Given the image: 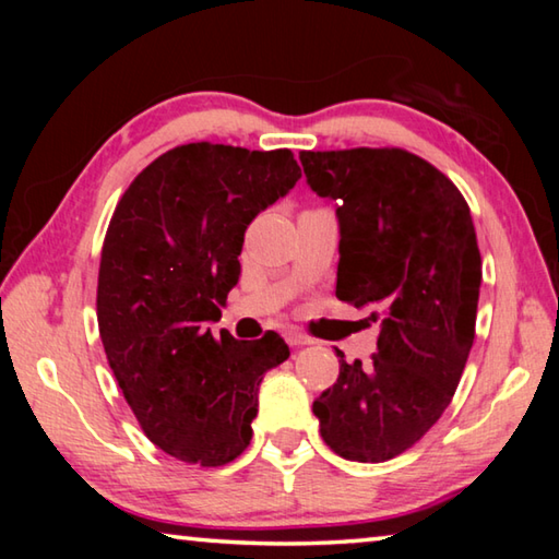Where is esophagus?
I'll return each instance as SVG.
<instances>
[{
	"instance_id": "esophagus-1",
	"label": "esophagus",
	"mask_w": 559,
	"mask_h": 559,
	"mask_svg": "<svg viewBox=\"0 0 559 559\" xmlns=\"http://www.w3.org/2000/svg\"><path fill=\"white\" fill-rule=\"evenodd\" d=\"M286 343H288V345H293V347H302V345H310V343H313V340H310L308 335H302L300 330L290 328V330H286Z\"/></svg>"
}]
</instances>
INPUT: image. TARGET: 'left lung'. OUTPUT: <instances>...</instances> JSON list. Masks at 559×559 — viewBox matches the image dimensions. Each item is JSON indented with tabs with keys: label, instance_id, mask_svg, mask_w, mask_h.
<instances>
[{
	"label": "left lung",
	"instance_id": "left-lung-1",
	"mask_svg": "<svg viewBox=\"0 0 559 559\" xmlns=\"http://www.w3.org/2000/svg\"><path fill=\"white\" fill-rule=\"evenodd\" d=\"M300 165L337 204L335 296L382 320L370 365L335 349L337 382L313 402L320 437L347 461H390L439 421L466 367L480 290L471 210L447 175L400 147L300 153Z\"/></svg>",
	"mask_w": 559,
	"mask_h": 559
}]
</instances>
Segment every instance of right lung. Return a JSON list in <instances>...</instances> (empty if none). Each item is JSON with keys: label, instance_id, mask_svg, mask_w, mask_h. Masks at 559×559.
Wrapping results in <instances>:
<instances>
[{"label": "right lung", "instance_id": "1", "mask_svg": "<svg viewBox=\"0 0 559 559\" xmlns=\"http://www.w3.org/2000/svg\"><path fill=\"white\" fill-rule=\"evenodd\" d=\"M300 179L290 150L189 143L150 163L112 212L98 271V330L147 439L197 466L251 441L263 374L288 359L276 333L216 340L239 283L243 231Z\"/></svg>", "mask_w": 559, "mask_h": 559}]
</instances>
